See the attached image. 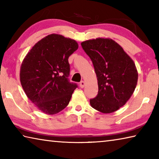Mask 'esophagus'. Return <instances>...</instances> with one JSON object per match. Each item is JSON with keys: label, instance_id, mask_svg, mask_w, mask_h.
<instances>
[{"label": "esophagus", "instance_id": "1", "mask_svg": "<svg viewBox=\"0 0 159 159\" xmlns=\"http://www.w3.org/2000/svg\"><path fill=\"white\" fill-rule=\"evenodd\" d=\"M85 84V82L83 81V80H82V81H80V88H84Z\"/></svg>", "mask_w": 159, "mask_h": 159}]
</instances>
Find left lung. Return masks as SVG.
<instances>
[{"instance_id":"8db88e82","label":"left lung","mask_w":159,"mask_h":159,"mask_svg":"<svg viewBox=\"0 0 159 159\" xmlns=\"http://www.w3.org/2000/svg\"><path fill=\"white\" fill-rule=\"evenodd\" d=\"M92 60L98 78V93L91 107L104 114L114 112L127 102L138 83L135 64L117 43L98 38L81 43Z\"/></svg>"}]
</instances>
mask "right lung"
I'll return each instance as SVG.
<instances>
[{"mask_svg":"<svg viewBox=\"0 0 159 159\" xmlns=\"http://www.w3.org/2000/svg\"><path fill=\"white\" fill-rule=\"evenodd\" d=\"M79 45L61 35L50 34L35 44L24 59L20 82L28 98L45 114H57L68 105L76 83L68 77V59Z\"/></svg>","mask_w":159,"mask_h":159,"instance_id":"1","label":"right lung"}]
</instances>
